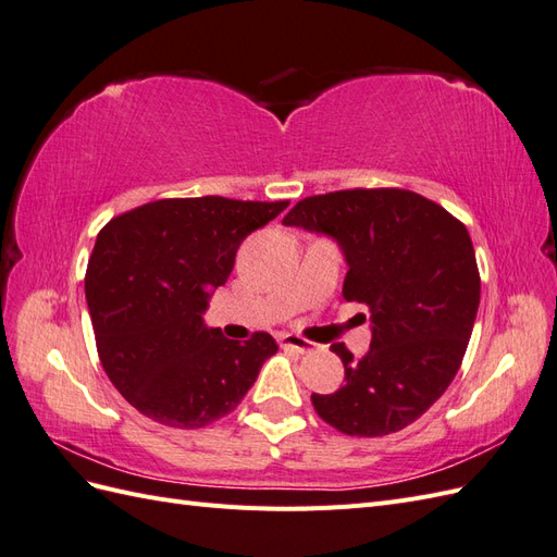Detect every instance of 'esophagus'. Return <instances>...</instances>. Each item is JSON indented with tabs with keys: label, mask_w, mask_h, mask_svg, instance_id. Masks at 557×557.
Wrapping results in <instances>:
<instances>
[{
	"label": "esophagus",
	"mask_w": 557,
	"mask_h": 557,
	"mask_svg": "<svg viewBox=\"0 0 557 557\" xmlns=\"http://www.w3.org/2000/svg\"><path fill=\"white\" fill-rule=\"evenodd\" d=\"M278 344L283 348H290L297 352H311L315 348V344H311L309 339H305V336H299V334H281Z\"/></svg>",
	"instance_id": "esophagus-1"
}]
</instances>
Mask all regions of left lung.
<instances>
[{
	"label": "left lung",
	"instance_id": "left-lung-1",
	"mask_svg": "<svg viewBox=\"0 0 557 557\" xmlns=\"http://www.w3.org/2000/svg\"><path fill=\"white\" fill-rule=\"evenodd\" d=\"M285 225L339 242L344 299L372 311L362 360L332 344L344 385L311 395L315 413L348 436H385L423 416L458 374L474 327L481 276L465 223L401 188H350L305 197Z\"/></svg>",
	"mask_w": 557,
	"mask_h": 557
}]
</instances>
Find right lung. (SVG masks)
<instances>
[{"mask_svg":"<svg viewBox=\"0 0 557 557\" xmlns=\"http://www.w3.org/2000/svg\"><path fill=\"white\" fill-rule=\"evenodd\" d=\"M288 199L218 195L148 201L97 234L86 299L97 356L134 409L197 430L234 411L278 350L269 332L239 344L205 327L209 288L227 281L237 248Z\"/></svg>","mask_w":557,"mask_h":557,"instance_id":"right-lung-1","label":"right lung"}]
</instances>
